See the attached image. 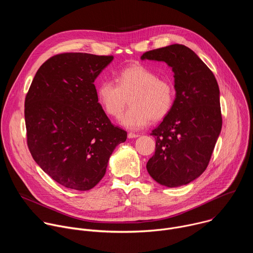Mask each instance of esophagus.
Listing matches in <instances>:
<instances>
[{"instance_id":"1","label":"esophagus","mask_w":253,"mask_h":253,"mask_svg":"<svg viewBox=\"0 0 253 253\" xmlns=\"http://www.w3.org/2000/svg\"><path fill=\"white\" fill-rule=\"evenodd\" d=\"M139 135L135 134V133H128V138L129 139H133V138H137Z\"/></svg>"}]
</instances>
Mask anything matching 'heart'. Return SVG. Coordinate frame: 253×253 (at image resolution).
Returning a JSON list of instances; mask_svg holds the SVG:
<instances>
[{
	"label": "heart",
	"instance_id": "b5f03b06",
	"mask_svg": "<svg viewBox=\"0 0 253 253\" xmlns=\"http://www.w3.org/2000/svg\"><path fill=\"white\" fill-rule=\"evenodd\" d=\"M174 87L167 79L141 64L130 65L118 72L116 82L102 81L97 88L98 102L111 117H119L128 103L131 107L120 123L131 130L145 127L150 119L164 118L173 106Z\"/></svg>",
	"mask_w": 253,
	"mask_h": 253
}]
</instances>
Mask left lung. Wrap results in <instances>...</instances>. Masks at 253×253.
<instances>
[{
    "mask_svg": "<svg viewBox=\"0 0 253 253\" xmlns=\"http://www.w3.org/2000/svg\"><path fill=\"white\" fill-rule=\"evenodd\" d=\"M141 60L162 61L171 67L176 91L171 110L151 132L156 147L147 171L161 185H186L205 171L221 131L217 81L204 62L184 45L148 51Z\"/></svg>",
    "mask_w": 253,
    "mask_h": 253,
    "instance_id": "left-lung-1",
    "label": "left lung"
}]
</instances>
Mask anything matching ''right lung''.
I'll list each match as a JSON object with an SVG mask.
<instances>
[{"label":"right lung","mask_w":253,"mask_h":253,"mask_svg":"<svg viewBox=\"0 0 253 253\" xmlns=\"http://www.w3.org/2000/svg\"><path fill=\"white\" fill-rule=\"evenodd\" d=\"M113 56L63 53L37 71L25 99L29 150L60 185L96 186L127 132L114 126L98 103L94 81Z\"/></svg>","instance_id":"right-lung-1"}]
</instances>
